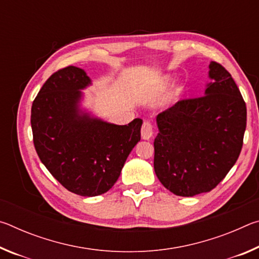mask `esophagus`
<instances>
[{"label":"esophagus","mask_w":259,"mask_h":259,"mask_svg":"<svg viewBox=\"0 0 259 259\" xmlns=\"http://www.w3.org/2000/svg\"><path fill=\"white\" fill-rule=\"evenodd\" d=\"M153 136V125L150 121H145L142 126V138L148 140Z\"/></svg>","instance_id":"esophagus-1"}]
</instances>
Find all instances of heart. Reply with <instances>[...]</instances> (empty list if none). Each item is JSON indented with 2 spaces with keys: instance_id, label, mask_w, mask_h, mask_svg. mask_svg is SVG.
<instances>
[{
  "instance_id": "1",
  "label": "heart",
  "mask_w": 259,
  "mask_h": 259,
  "mask_svg": "<svg viewBox=\"0 0 259 259\" xmlns=\"http://www.w3.org/2000/svg\"><path fill=\"white\" fill-rule=\"evenodd\" d=\"M172 81V77L170 75H165L161 78V80L159 81V83H157V88H159L160 90H164L166 87H168L170 83H171Z\"/></svg>"
}]
</instances>
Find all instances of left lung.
<instances>
[{"instance_id":"1","label":"left lung","mask_w":259,"mask_h":259,"mask_svg":"<svg viewBox=\"0 0 259 259\" xmlns=\"http://www.w3.org/2000/svg\"><path fill=\"white\" fill-rule=\"evenodd\" d=\"M204 96L179 100L156 116L154 170L166 190L194 196L216 187L243 144L247 107L231 74L216 61Z\"/></svg>"}]
</instances>
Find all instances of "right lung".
Here are the masks:
<instances>
[{
  "mask_svg": "<svg viewBox=\"0 0 259 259\" xmlns=\"http://www.w3.org/2000/svg\"><path fill=\"white\" fill-rule=\"evenodd\" d=\"M91 84L82 68L52 74L32 105L30 124L38 157L69 192L106 193L120 177L126 157L140 140L143 120L108 123L82 111V91Z\"/></svg>",
  "mask_w": 259,
  "mask_h": 259,
  "instance_id": "right-lung-1",
  "label": "right lung"
}]
</instances>
